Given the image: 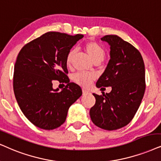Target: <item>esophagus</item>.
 <instances>
[{
    "mask_svg": "<svg viewBox=\"0 0 161 161\" xmlns=\"http://www.w3.org/2000/svg\"><path fill=\"white\" fill-rule=\"evenodd\" d=\"M88 93H90V91L86 90V89H82V93L83 95H85V94H87Z\"/></svg>",
    "mask_w": 161,
    "mask_h": 161,
    "instance_id": "34e87169",
    "label": "esophagus"
}]
</instances>
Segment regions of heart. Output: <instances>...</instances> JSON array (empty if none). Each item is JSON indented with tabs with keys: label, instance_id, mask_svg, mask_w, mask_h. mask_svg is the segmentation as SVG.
<instances>
[{
	"label": "heart",
	"instance_id": "heart-1",
	"mask_svg": "<svg viewBox=\"0 0 161 161\" xmlns=\"http://www.w3.org/2000/svg\"><path fill=\"white\" fill-rule=\"evenodd\" d=\"M85 49L87 53L90 56L91 60L93 62H103L105 57V50L100 44L95 42H89L85 44ZM76 51L74 50H71L67 55L66 63L67 65L70 66L71 63L74 59ZM96 78L95 75L88 73L79 72L75 75L74 79L77 84L83 87H88L91 85V82L94 80Z\"/></svg>",
	"mask_w": 161,
	"mask_h": 161
}]
</instances>
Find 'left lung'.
<instances>
[{
	"label": "left lung",
	"mask_w": 161,
	"mask_h": 161,
	"mask_svg": "<svg viewBox=\"0 0 161 161\" xmlns=\"http://www.w3.org/2000/svg\"><path fill=\"white\" fill-rule=\"evenodd\" d=\"M110 45L108 64L96 86L108 93H93L95 105L90 110L91 119L101 129L112 131L128 125L139 108L146 89L145 65L137 49L116 35L101 38Z\"/></svg>",
	"instance_id": "left-lung-1"
}]
</instances>
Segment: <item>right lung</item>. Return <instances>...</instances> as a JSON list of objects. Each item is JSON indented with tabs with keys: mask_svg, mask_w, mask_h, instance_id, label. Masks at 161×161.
Listing matches in <instances>:
<instances>
[{
	"mask_svg": "<svg viewBox=\"0 0 161 161\" xmlns=\"http://www.w3.org/2000/svg\"><path fill=\"white\" fill-rule=\"evenodd\" d=\"M84 36L46 32L24 45L14 68L13 89L24 116L40 129L52 130L65 121L69 108L82 94L67 76V55ZM53 80L66 83L61 92Z\"/></svg>",
	"mask_w": 161,
	"mask_h": 161,
	"instance_id": "add662e5",
	"label": "right lung"
}]
</instances>
